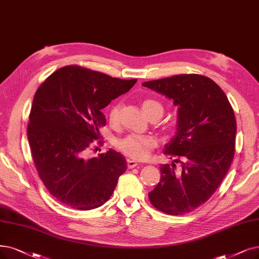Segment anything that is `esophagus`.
<instances>
[{
  "mask_svg": "<svg viewBox=\"0 0 259 259\" xmlns=\"http://www.w3.org/2000/svg\"><path fill=\"white\" fill-rule=\"evenodd\" d=\"M138 165V163L134 160H127V168L128 169H133V168H136Z\"/></svg>",
  "mask_w": 259,
  "mask_h": 259,
  "instance_id": "obj_1",
  "label": "esophagus"
}]
</instances>
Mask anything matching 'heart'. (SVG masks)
Instances as JSON below:
<instances>
[{
	"mask_svg": "<svg viewBox=\"0 0 259 259\" xmlns=\"http://www.w3.org/2000/svg\"><path fill=\"white\" fill-rule=\"evenodd\" d=\"M142 110L147 117L150 118L154 115H159L161 117L163 109L159 102L155 100H144L142 103ZM121 104L117 103L113 104L108 111V120L111 125H117L120 119ZM119 151H121L126 156L136 159L143 160L150 156L151 152L156 146V141L150 136H139V135H128L119 139L116 143Z\"/></svg>",
	"mask_w": 259,
	"mask_h": 259,
	"instance_id": "obj_1",
	"label": "heart"
}]
</instances>
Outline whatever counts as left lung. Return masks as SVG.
Instances as JSON below:
<instances>
[{"mask_svg":"<svg viewBox=\"0 0 259 259\" xmlns=\"http://www.w3.org/2000/svg\"><path fill=\"white\" fill-rule=\"evenodd\" d=\"M142 86L178 106L177 133L163 154L160 181L149 199L155 208L173 215L190 212L207 201L229 171L235 153L236 119L223 90L199 74L144 81ZM181 162V170H176Z\"/></svg>","mask_w":259,"mask_h":259,"instance_id":"1","label":"left lung"}]
</instances>
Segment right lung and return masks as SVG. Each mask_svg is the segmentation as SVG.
Masks as SVG:
<instances>
[{
	"instance_id": "add662e5",
	"label": "right lung",
	"mask_w": 259,
	"mask_h": 259,
	"mask_svg": "<svg viewBox=\"0 0 259 259\" xmlns=\"http://www.w3.org/2000/svg\"><path fill=\"white\" fill-rule=\"evenodd\" d=\"M137 79H121L77 66L52 73L36 91L27 137L39 178L52 195L71 208H98L115 190L126 161L109 149L86 157L106 124L102 109Z\"/></svg>"
}]
</instances>
